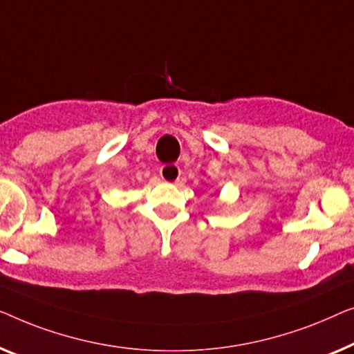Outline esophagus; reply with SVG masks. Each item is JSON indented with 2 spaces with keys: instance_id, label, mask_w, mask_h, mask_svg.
<instances>
[{
  "instance_id": "1",
  "label": "esophagus",
  "mask_w": 354,
  "mask_h": 354,
  "mask_svg": "<svg viewBox=\"0 0 354 354\" xmlns=\"http://www.w3.org/2000/svg\"><path fill=\"white\" fill-rule=\"evenodd\" d=\"M179 175H181V170H179V167L175 165V163H165L160 168V178L165 183H176Z\"/></svg>"
}]
</instances>
